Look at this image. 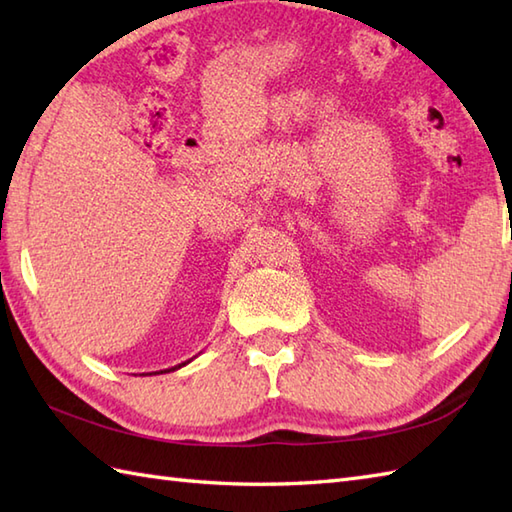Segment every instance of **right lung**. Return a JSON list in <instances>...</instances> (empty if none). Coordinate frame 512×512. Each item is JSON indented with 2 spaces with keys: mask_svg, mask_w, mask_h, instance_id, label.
<instances>
[{
  "mask_svg": "<svg viewBox=\"0 0 512 512\" xmlns=\"http://www.w3.org/2000/svg\"><path fill=\"white\" fill-rule=\"evenodd\" d=\"M182 365H187V363H180V365H178V367H182ZM178 367H171V369H178Z\"/></svg>",
  "mask_w": 512,
  "mask_h": 512,
  "instance_id": "obj_1",
  "label": "right lung"
}]
</instances>
